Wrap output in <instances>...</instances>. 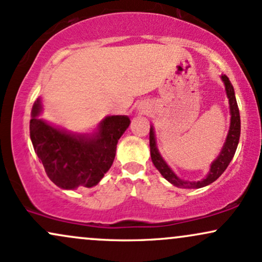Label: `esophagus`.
Here are the masks:
<instances>
[{
  "label": "esophagus",
  "mask_w": 262,
  "mask_h": 262,
  "mask_svg": "<svg viewBox=\"0 0 262 262\" xmlns=\"http://www.w3.org/2000/svg\"><path fill=\"white\" fill-rule=\"evenodd\" d=\"M138 112L141 114H144L148 112V107L146 106V104H140V105H138Z\"/></svg>",
  "instance_id": "obj_1"
}]
</instances>
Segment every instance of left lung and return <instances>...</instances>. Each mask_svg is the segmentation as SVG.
<instances>
[{"instance_id": "1", "label": "left lung", "mask_w": 262, "mask_h": 262, "mask_svg": "<svg viewBox=\"0 0 262 262\" xmlns=\"http://www.w3.org/2000/svg\"><path fill=\"white\" fill-rule=\"evenodd\" d=\"M221 79H222L224 83L227 98H228L229 100V112H230L229 131H228V135H227L226 142H224L222 149H221L220 155H218L217 158L211 163L210 171H208V174L206 175V178H204V179L199 181L184 180V179H180V178L174 173L173 169L169 167L167 162L163 159L161 153H159L158 147H157L155 127H153V125H150L149 147H150V158H152L153 164H155V167L158 169V171L163 175L164 179H167L169 183L173 184L174 186L180 187V189H200V187L210 185V184L213 183V181H216L218 178L223 174V171L226 170L227 167L229 165V163L232 162L233 157L235 155L236 147H238V143H239V137H241V115H239V107H238V104H236L234 88H233L229 78L226 75H222L221 76Z\"/></svg>"}]
</instances>
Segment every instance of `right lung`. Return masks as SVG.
I'll list each match as a JSON object with an SVG mask.
<instances>
[{"mask_svg": "<svg viewBox=\"0 0 262 262\" xmlns=\"http://www.w3.org/2000/svg\"><path fill=\"white\" fill-rule=\"evenodd\" d=\"M41 99L32 107L29 131L34 150L55 185L63 190L99 184L115 158L116 144L130 126L126 115L104 118L93 132L78 134L40 118Z\"/></svg>", "mask_w": 262, "mask_h": 262, "instance_id": "add662e5", "label": "right lung"}]
</instances>
